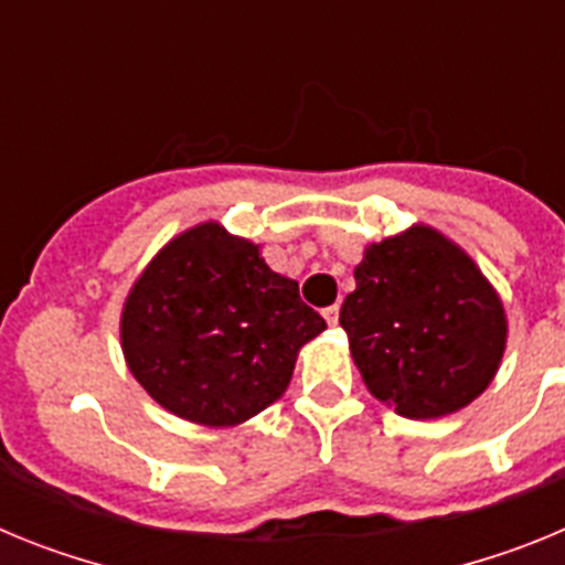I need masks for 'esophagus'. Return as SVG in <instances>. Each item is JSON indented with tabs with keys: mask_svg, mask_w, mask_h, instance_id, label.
I'll return each mask as SVG.
<instances>
[{
	"mask_svg": "<svg viewBox=\"0 0 565 565\" xmlns=\"http://www.w3.org/2000/svg\"><path fill=\"white\" fill-rule=\"evenodd\" d=\"M322 317H326L328 326H337V322H339V306H328L326 311H322Z\"/></svg>",
	"mask_w": 565,
	"mask_h": 565,
	"instance_id": "1",
	"label": "esophagus"
}]
</instances>
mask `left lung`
I'll list each match as a JSON object with an SVG mask.
<instances>
[{
	"label": "left lung",
	"instance_id": "left-lung-1",
	"mask_svg": "<svg viewBox=\"0 0 565 565\" xmlns=\"http://www.w3.org/2000/svg\"><path fill=\"white\" fill-rule=\"evenodd\" d=\"M353 277L339 326L379 402L427 422L487 391L507 351V308L456 239L413 223L367 243Z\"/></svg>",
	"mask_w": 565,
	"mask_h": 565
}]
</instances>
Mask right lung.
I'll return each mask as SVG.
<instances>
[{"instance_id":"add662e5","label":"right lung","mask_w":565,"mask_h":565,"mask_svg":"<svg viewBox=\"0 0 565 565\" xmlns=\"http://www.w3.org/2000/svg\"><path fill=\"white\" fill-rule=\"evenodd\" d=\"M326 328L297 279L271 271L259 243L217 221L158 248L118 322L129 373L163 411L201 427H237L271 407L302 344Z\"/></svg>"}]
</instances>
